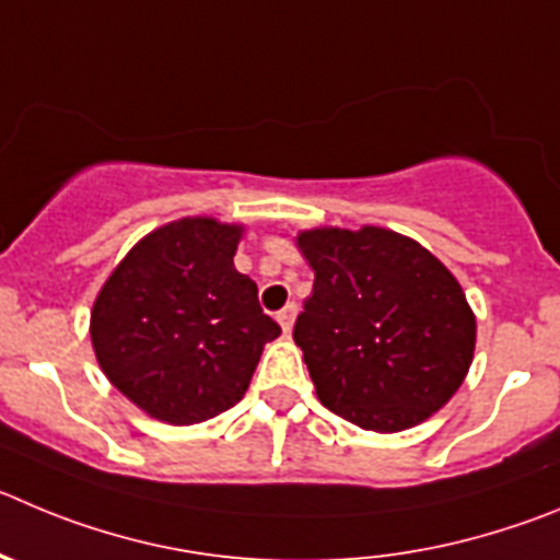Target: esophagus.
Returning <instances> with one entry per match:
<instances>
[{
  "instance_id": "34e87169",
  "label": "esophagus",
  "mask_w": 560,
  "mask_h": 560,
  "mask_svg": "<svg viewBox=\"0 0 560 560\" xmlns=\"http://www.w3.org/2000/svg\"><path fill=\"white\" fill-rule=\"evenodd\" d=\"M296 311H300V307H296V302H289L283 311H277V322H280V327H283L285 332H291V327H294Z\"/></svg>"
}]
</instances>
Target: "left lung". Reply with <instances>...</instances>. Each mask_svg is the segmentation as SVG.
Returning a JSON list of instances; mask_svg holds the SVG:
<instances>
[{
  "label": "left lung",
  "mask_w": 560,
  "mask_h": 560,
  "mask_svg": "<svg viewBox=\"0 0 560 560\" xmlns=\"http://www.w3.org/2000/svg\"><path fill=\"white\" fill-rule=\"evenodd\" d=\"M296 244L316 277L294 341L322 405L374 433L435 413L475 352L458 280L422 244L383 228L311 230Z\"/></svg>",
  "instance_id": "8db88e82"
}]
</instances>
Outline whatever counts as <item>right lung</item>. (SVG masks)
Segmentation results:
<instances>
[{
    "mask_svg": "<svg viewBox=\"0 0 560 560\" xmlns=\"http://www.w3.org/2000/svg\"><path fill=\"white\" fill-rule=\"evenodd\" d=\"M241 230L179 219L132 246L91 314L107 381L150 417L194 424L244 397L280 325L258 285L235 271Z\"/></svg>",
    "mask_w": 560,
    "mask_h": 560,
    "instance_id": "add662e5",
    "label": "right lung"
}]
</instances>
